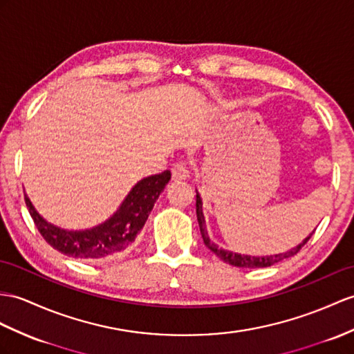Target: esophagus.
I'll use <instances>...</instances> for the list:
<instances>
[{
	"instance_id": "obj_1",
	"label": "esophagus",
	"mask_w": 354,
	"mask_h": 354,
	"mask_svg": "<svg viewBox=\"0 0 354 354\" xmlns=\"http://www.w3.org/2000/svg\"><path fill=\"white\" fill-rule=\"evenodd\" d=\"M171 174L174 180H186L189 177V169L185 162H177L171 168Z\"/></svg>"
}]
</instances>
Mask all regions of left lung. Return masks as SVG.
Here are the masks:
<instances>
[{
  "label": "left lung",
  "instance_id": "left-lung-1",
  "mask_svg": "<svg viewBox=\"0 0 354 354\" xmlns=\"http://www.w3.org/2000/svg\"><path fill=\"white\" fill-rule=\"evenodd\" d=\"M196 219H198V223H200V231H201V236H203V240H204V245L209 248L213 254H216L222 261H225V263H228L231 266L248 267V269H258V267H269V266L277 264V263H279L282 260H286V258H290L292 255H296L300 251V249L306 245V242H308L309 239H311V236L314 234V231H313V234H309L299 246L292 248L291 251H287V252H283V254L266 255V257H252V255H242V254L225 251V249L218 248L216 245L210 242V239H209V236H207V231H205V227H204L203 203H201V196H200V194H198V192H196Z\"/></svg>",
  "mask_w": 354,
  "mask_h": 354
}]
</instances>
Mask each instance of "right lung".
I'll return each instance as SVG.
<instances>
[{"instance_id":"1","label":"right lung","mask_w":354,"mask_h":354,"mask_svg":"<svg viewBox=\"0 0 354 354\" xmlns=\"http://www.w3.org/2000/svg\"><path fill=\"white\" fill-rule=\"evenodd\" d=\"M169 180L171 172L168 169L140 180L108 221L82 231H67L46 222L34 209L27 195L25 204L41 237L58 252L80 260H94L124 252L132 246Z\"/></svg>"}]
</instances>
